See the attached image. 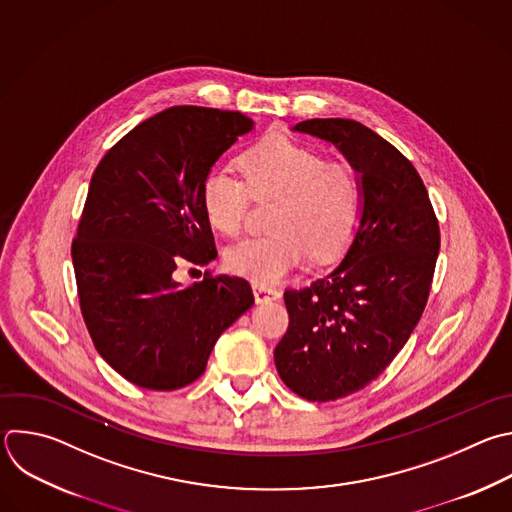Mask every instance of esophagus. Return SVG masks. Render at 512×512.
<instances>
[{
    "instance_id": "esophagus-1",
    "label": "esophagus",
    "mask_w": 512,
    "mask_h": 512,
    "mask_svg": "<svg viewBox=\"0 0 512 512\" xmlns=\"http://www.w3.org/2000/svg\"><path fill=\"white\" fill-rule=\"evenodd\" d=\"M253 293H255V301L257 303H267V301H275V299L281 297V291L265 287V285H255Z\"/></svg>"
}]
</instances>
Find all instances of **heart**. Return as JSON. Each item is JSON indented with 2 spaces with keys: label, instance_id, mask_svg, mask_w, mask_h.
Returning <instances> with one entry per match:
<instances>
[{
  "label": "heart",
  "instance_id": "b5f03b06",
  "mask_svg": "<svg viewBox=\"0 0 512 512\" xmlns=\"http://www.w3.org/2000/svg\"><path fill=\"white\" fill-rule=\"evenodd\" d=\"M243 177L213 168L201 187L211 227L237 235L251 193L279 195L271 225L275 231L243 239L227 249L225 265L255 285H275L313 255L327 259L344 251L362 219L364 193L356 170L287 136H269L239 158Z\"/></svg>",
  "mask_w": 512,
  "mask_h": 512
}]
</instances>
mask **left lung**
<instances>
[{"label":"left lung","mask_w":512,"mask_h":512,"mask_svg":"<svg viewBox=\"0 0 512 512\" xmlns=\"http://www.w3.org/2000/svg\"><path fill=\"white\" fill-rule=\"evenodd\" d=\"M293 130L331 142L364 193L344 259L309 287L285 291L289 327L273 354L289 390L329 402L376 380L408 342L428 301L440 229L418 170L380 134L346 118Z\"/></svg>","instance_id":"obj_1"}]
</instances>
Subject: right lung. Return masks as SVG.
<instances>
[{"label": "right lung", "mask_w": 512, "mask_h": 512, "mask_svg": "<svg viewBox=\"0 0 512 512\" xmlns=\"http://www.w3.org/2000/svg\"><path fill=\"white\" fill-rule=\"evenodd\" d=\"M253 130L241 112L173 106L134 126L98 162L72 243L80 309L98 354L128 382H195L219 335L253 303L241 277L175 271L217 257L201 187L219 156Z\"/></svg>", "instance_id": "obj_1"}]
</instances>
